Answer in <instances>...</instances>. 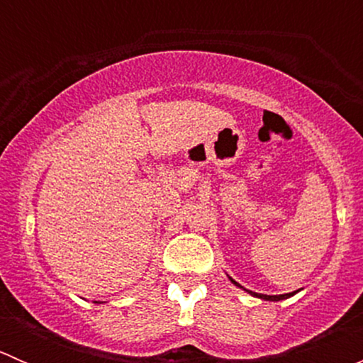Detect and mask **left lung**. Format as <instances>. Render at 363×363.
Masks as SVG:
<instances>
[{"label": "left lung", "mask_w": 363, "mask_h": 363, "mask_svg": "<svg viewBox=\"0 0 363 363\" xmlns=\"http://www.w3.org/2000/svg\"><path fill=\"white\" fill-rule=\"evenodd\" d=\"M230 281H232L233 284H235V286H240L239 283H235V281L232 279V277H230ZM242 288V286H240ZM247 294H251L252 296H256V298H262V300H270V302H279V300H284V298H290V296H294L296 291H291V294H284V295H263V294H255V291H250V290H246Z\"/></svg>", "instance_id": "left-lung-1"}]
</instances>
